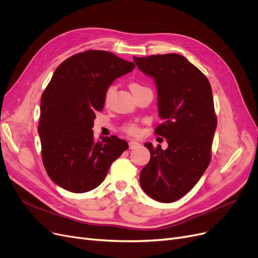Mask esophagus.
Listing matches in <instances>:
<instances>
[{"mask_svg":"<svg viewBox=\"0 0 258 258\" xmlns=\"http://www.w3.org/2000/svg\"><path fill=\"white\" fill-rule=\"evenodd\" d=\"M128 146H130V150H135V148H137V147L140 146V143H138L137 141L132 140V141H130Z\"/></svg>","mask_w":258,"mask_h":258,"instance_id":"1","label":"esophagus"}]
</instances>
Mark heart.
Segmentation results:
<instances>
[{
	"instance_id": "heart-1",
	"label": "heart",
	"mask_w": 258,
	"mask_h": 258,
	"mask_svg": "<svg viewBox=\"0 0 258 258\" xmlns=\"http://www.w3.org/2000/svg\"><path fill=\"white\" fill-rule=\"evenodd\" d=\"M130 88H131V90H132V92H133V91L137 90V89H139V88H142V86L139 85V84H137V83H132L131 86H130ZM114 91H115V87H114V86H110V87H108V88L106 89V91H105V93H104V102H105V103H107L108 101H110V99H111V97H112V95H113ZM123 131L126 132L127 134L133 135V136H135V135H138V133H139V126H138L137 124H135V123H127V124H125V125L123 126Z\"/></svg>"
}]
</instances>
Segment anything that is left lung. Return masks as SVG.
<instances>
[{"mask_svg": "<svg viewBox=\"0 0 258 258\" xmlns=\"http://www.w3.org/2000/svg\"><path fill=\"white\" fill-rule=\"evenodd\" d=\"M138 69L154 78L159 116L155 134L167 139L165 151L144 144L151 160L140 173L144 192L172 203L191 190L207 169L218 124L207 77L180 54L134 56Z\"/></svg>", "mask_w": 258, "mask_h": 258, "instance_id": "8db88e82", "label": "left lung"}]
</instances>
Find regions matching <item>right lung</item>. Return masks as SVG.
<instances>
[{
    "mask_svg": "<svg viewBox=\"0 0 258 258\" xmlns=\"http://www.w3.org/2000/svg\"><path fill=\"white\" fill-rule=\"evenodd\" d=\"M135 63L102 50L67 58L54 71L42 95L38 134L50 179L74 194L99 186L113 162L128 148L117 136L94 139L95 113L102 111L104 93Z\"/></svg>",
    "mask_w": 258,
    "mask_h": 258,
    "instance_id": "add662e5",
    "label": "right lung"
}]
</instances>
